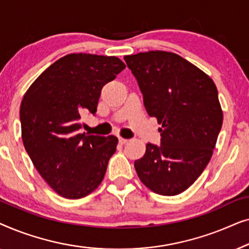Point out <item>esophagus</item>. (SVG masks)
<instances>
[{"mask_svg":"<svg viewBox=\"0 0 249 249\" xmlns=\"http://www.w3.org/2000/svg\"><path fill=\"white\" fill-rule=\"evenodd\" d=\"M119 142H120L121 145H124V144H127V142H128V139L122 138V137H119Z\"/></svg>","mask_w":249,"mask_h":249,"instance_id":"esophagus-1","label":"esophagus"}]
</instances>
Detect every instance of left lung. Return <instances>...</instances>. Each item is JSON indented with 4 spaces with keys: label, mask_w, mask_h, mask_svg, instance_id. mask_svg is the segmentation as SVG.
<instances>
[{
    "label": "left lung",
    "mask_w": 249,
    "mask_h": 249,
    "mask_svg": "<svg viewBox=\"0 0 249 249\" xmlns=\"http://www.w3.org/2000/svg\"><path fill=\"white\" fill-rule=\"evenodd\" d=\"M137 80L149 117L162 124L161 145L148 142L135 161L152 192L175 196L196 181L209 164L222 127L216 86L178 54L163 51L124 56Z\"/></svg>",
    "instance_id": "obj_1"
}]
</instances>
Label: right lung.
<instances>
[{"label":"right lung","mask_w":249,"mask_h":249,"mask_svg":"<svg viewBox=\"0 0 249 249\" xmlns=\"http://www.w3.org/2000/svg\"><path fill=\"white\" fill-rule=\"evenodd\" d=\"M124 68L115 56L69 54L47 68L23 96V145L60 196L81 198L103 180L118 138L80 134L79 120L84 113H96L102 88Z\"/></svg>","instance_id":"obj_1"}]
</instances>
